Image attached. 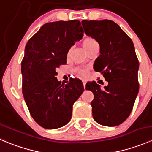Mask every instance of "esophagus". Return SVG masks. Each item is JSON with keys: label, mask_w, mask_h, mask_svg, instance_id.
<instances>
[{"label": "esophagus", "mask_w": 152, "mask_h": 152, "mask_svg": "<svg viewBox=\"0 0 152 152\" xmlns=\"http://www.w3.org/2000/svg\"><path fill=\"white\" fill-rule=\"evenodd\" d=\"M82 84H83L84 88L85 89V85H86V81L85 80H82Z\"/></svg>", "instance_id": "1"}]
</instances>
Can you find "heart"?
Wrapping results in <instances>:
<instances>
[{
	"label": "heart",
	"mask_w": 152,
	"mask_h": 152,
	"mask_svg": "<svg viewBox=\"0 0 152 152\" xmlns=\"http://www.w3.org/2000/svg\"><path fill=\"white\" fill-rule=\"evenodd\" d=\"M96 44H97V42H96L93 38H90V37L85 38V39L83 40V42H82V45H83V48L85 49L86 51L90 50L92 47H93L95 45H96ZM70 53V50H69L68 53H67V56H69ZM78 72H79V74L83 75V76L84 75H85L86 73L85 70H79Z\"/></svg>",
	"instance_id": "1"
}]
</instances>
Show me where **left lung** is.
Segmentation results:
<instances>
[{"mask_svg":"<svg viewBox=\"0 0 152 152\" xmlns=\"http://www.w3.org/2000/svg\"><path fill=\"white\" fill-rule=\"evenodd\" d=\"M85 33L96 39L100 55L93 68L102 72L108 85L101 88L95 82L86 84L94 95L92 113L101 125H120L129 116L138 94L139 62L129 37L114 21L83 20Z\"/></svg>","mask_w":152,"mask_h":152,"instance_id":"8db88e82","label":"left lung"}]
</instances>
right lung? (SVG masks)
Instances as JSON below:
<instances>
[{
	"label": "right lung",
	"mask_w": 152,
	"mask_h": 152,
	"mask_svg": "<svg viewBox=\"0 0 152 152\" xmlns=\"http://www.w3.org/2000/svg\"><path fill=\"white\" fill-rule=\"evenodd\" d=\"M78 20L44 24L31 38L21 62L23 94L31 115L39 126L54 129L71 119L74 102L84 91L82 82H58L56 70L66 64L67 54L83 37Z\"/></svg>",
	"instance_id": "obj_1"
}]
</instances>
